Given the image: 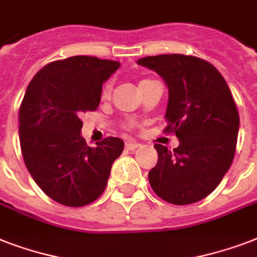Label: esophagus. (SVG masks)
Listing matches in <instances>:
<instances>
[{
	"label": "esophagus",
	"instance_id": "obj_1",
	"mask_svg": "<svg viewBox=\"0 0 257 257\" xmlns=\"http://www.w3.org/2000/svg\"><path fill=\"white\" fill-rule=\"evenodd\" d=\"M141 144L136 143V141H126L125 143V148L128 149V151H135V149L140 148Z\"/></svg>",
	"mask_w": 257,
	"mask_h": 257
}]
</instances>
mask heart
<instances>
[{
	"label": "heart",
	"instance_id": "heart-1",
	"mask_svg": "<svg viewBox=\"0 0 257 257\" xmlns=\"http://www.w3.org/2000/svg\"><path fill=\"white\" fill-rule=\"evenodd\" d=\"M152 80H147V78H144V80H141L140 82H139V88L143 85H145V84H148V82H151ZM110 93H112V84L110 82H106L104 85V88H102V92H101V97L104 98V100H106V98H109V96H110Z\"/></svg>",
	"mask_w": 257,
	"mask_h": 257
}]
</instances>
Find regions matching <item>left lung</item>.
<instances>
[{
    "mask_svg": "<svg viewBox=\"0 0 257 257\" xmlns=\"http://www.w3.org/2000/svg\"><path fill=\"white\" fill-rule=\"evenodd\" d=\"M168 86L167 128L180 144L169 151L155 144L159 160L149 171L159 197L176 205L200 201L215 191L235 156L239 112L227 82L205 60L184 54L140 58Z\"/></svg>",
    "mask_w": 257,
    "mask_h": 257,
    "instance_id": "1",
    "label": "left lung"
}]
</instances>
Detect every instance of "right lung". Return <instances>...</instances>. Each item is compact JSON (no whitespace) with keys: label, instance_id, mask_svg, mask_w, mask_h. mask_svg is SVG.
<instances>
[{"label":"right lung","instance_id":"obj_1","mask_svg":"<svg viewBox=\"0 0 257 257\" xmlns=\"http://www.w3.org/2000/svg\"><path fill=\"white\" fill-rule=\"evenodd\" d=\"M120 62L90 56L58 60L38 70L20 106V144L29 173L54 201L84 207L102 195L113 161L124 149L118 137L88 147L80 117L96 110L102 84Z\"/></svg>","mask_w":257,"mask_h":257}]
</instances>
